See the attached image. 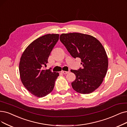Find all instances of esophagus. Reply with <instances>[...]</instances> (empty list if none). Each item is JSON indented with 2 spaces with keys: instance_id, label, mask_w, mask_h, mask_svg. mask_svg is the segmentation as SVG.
Returning <instances> with one entry per match:
<instances>
[{
  "instance_id": "34e87169",
  "label": "esophagus",
  "mask_w": 127,
  "mask_h": 127,
  "mask_svg": "<svg viewBox=\"0 0 127 127\" xmlns=\"http://www.w3.org/2000/svg\"><path fill=\"white\" fill-rule=\"evenodd\" d=\"M69 72V71H62V73H63L64 74H67V73H68Z\"/></svg>"
}]
</instances>
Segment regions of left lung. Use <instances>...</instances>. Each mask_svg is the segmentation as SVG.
<instances>
[{"instance_id": "1", "label": "left lung", "mask_w": 127, "mask_h": 127, "mask_svg": "<svg viewBox=\"0 0 127 127\" xmlns=\"http://www.w3.org/2000/svg\"><path fill=\"white\" fill-rule=\"evenodd\" d=\"M60 40L73 58L81 59L83 68L71 70L76 76L72 88L81 94L93 92L102 83L108 69V57L102 44L93 36L79 33H63Z\"/></svg>"}]
</instances>
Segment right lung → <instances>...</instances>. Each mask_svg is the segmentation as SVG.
I'll use <instances>...</instances> for the list:
<instances>
[{
    "label": "right lung",
    "instance_id": "obj_1",
    "mask_svg": "<svg viewBox=\"0 0 127 127\" xmlns=\"http://www.w3.org/2000/svg\"><path fill=\"white\" fill-rule=\"evenodd\" d=\"M59 35L48 34L34 40L24 50L20 58L19 72L24 87L37 97H43L53 90L58 72L43 70Z\"/></svg>",
    "mask_w": 127,
    "mask_h": 127
}]
</instances>
